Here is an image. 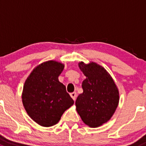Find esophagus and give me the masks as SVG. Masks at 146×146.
Here are the masks:
<instances>
[{
  "mask_svg": "<svg viewBox=\"0 0 146 146\" xmlns=\"http://www.w3.org/2000/svg\"><path fill=\"white\" fill-rule=\"evenodd\" d=\"M70 95V96H71V98L73 99V100H76V97H77V93H76V92H73V93H71Z\"/></svg>",
  "mask_w": 146,
  "mask_h": 146,
  "instance_id": "34e87169",
  "label": "esophagus"
}]
</instances>
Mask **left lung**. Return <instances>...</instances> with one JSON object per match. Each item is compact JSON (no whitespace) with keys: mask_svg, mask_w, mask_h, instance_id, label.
<instances>
[{"mask_svg":"<svg viewBox=\"0 0 146 146\" xmlns=\"http://www.w3.org/2000/svg\"><path fill=\"white\" fill-rule=\"evenodd\" d=\"M78 67L86 78L82 83L83 92L76 99V111L85 124L96 128L113 116L119 102V92L111 75L101 66L80 62Z\"/></svg>","mask_w":146,"mask_h":146,"instance_id":"8db88e82","label":"left lung"}]
</instances>
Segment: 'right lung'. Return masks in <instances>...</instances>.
Returning <instances> with one entry per match:
<instances>
[{
	"label": "right lung",
	"instance_id": "1",
	"mask_svg": "<svg viewBox=\"0 0 146 146\" xmlns=\"http://www.w3.org/2000/svg\"><path fill=\"white\" fill-rule=\"evenodd\" d=\"M63 68V63L55 60L44 62L33 70L25 82L23 104L28 115L41 126L56 125L74 103L58 80Z\"/></svg>",
	"mask_w": 146,
	"mask_h": 146
}]
</instances>
